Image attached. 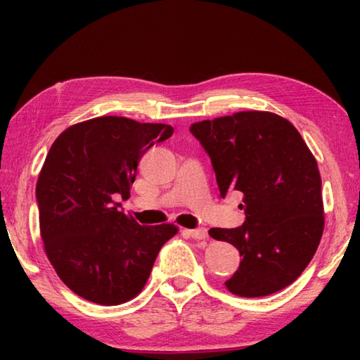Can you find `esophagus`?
Returning <instances> with one entry per match:
<instances>
[{
	"mask_svg": "<svg viewBox=\"0 0 360 360\" xmlns=\"http://www.w3.org/2000/svg\"><path fill=\"white\" fill-rule=\"evenodd\" d=\"M188 235H191L193 240H206L208 238V230L203 227L193 229V230H188Z\"/></svg>",
	"mask_w": 360,
	"mask_h": 360,
	"instance_id": "obj_1",
	"label": "esophagus"
}]
</instances>
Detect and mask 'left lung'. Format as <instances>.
I'll list each match as a JSON object with an SVG mask.
<instances>
[{"mask_svg": "<svg viewBox=\"0 0 360 360\" xmlns=\"http://www.w3.org/2000/svg\"><path fill=\"white\" fill-rule=\"evenodd\" d=\"M191 133L211 158L221 197L243 193L241 227L210 230L241 255L227 289L264 297L288 288L311 262L324 231L321 174L311 150L288 119L265 111L197 122Z\"/></svg>", "mask_w": 360, "mask_h": 360, "instance_id": "obj_1", "label": "left lung"}]
</instances>
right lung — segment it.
Returning <instances> with one entry per match:
<instances>
[{"label": "right lung", "instance_id": "1", "mask_svg": "<svg viewBox=\"0 0 360 360\" xmlns=\"http://www.w3.org/2000/svg\"><path fill=\"white\" fill-rule=\"evenodd\" d=\"M173 135L165 124L105 115L71 125L53 141L36 184L41 238L58 278L85 300L120 304L143 290L173 224L139 225L119 211L138 163Z\"/></svg>", "mask_w": 360, "mask_h": 360}]
</instances>
